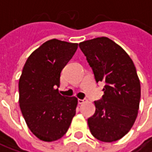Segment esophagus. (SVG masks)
Segmentation results:
<instances>
[{
    "label": "esophagus",
    "instance_id": "obj_1",
    "mask_svg": "<svg viewBox=\"0 0 152 152\" xmlns=\"http://www.w3.org/2000/svg\"><path fill=\"white\" fill-rule=\"evenodd\" d=\"M83 103H84V99H78V104L81 105V104H83Z\"/></svg>",
    "mask_w": 152,
    "mask_h": 152
}]
</instances>
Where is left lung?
<instances>
[{"label":"left lung","mask_w":152,"mask_h":152,"mask_svg":"<svg viewBox=\"0 0 152 152\" xmlns=\"http://www.w3.org/2000/svg\"><path fill=\"white\" fill-rule=\"evenodd\" d=\"M97 83L104 82V95L95 101L96 111L88 119L91 133L112 142L131 129L138 113L141 85L135 64L125 50L106 37L79 43Z\"/></svg>","instance_id":"1"}]
</instances>
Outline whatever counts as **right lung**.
<instances>
[{"instance_id":"add662e5","label":"right lung","mask_w":152,"mask_h":152,"mask_svg":"<svg viewBox=\"0 0 152 152\" xmlns=\"http://www.w3.org/2000/svg\"><path fill=\"white\" fill-rule=\"evenodd\" d=\"M78 44L56 39L42 44L28 57L19 78V106L31 133L44 142L56 141L68 131L77 99L60 94L61 72Z\"/></svg>"}]
</instances>
